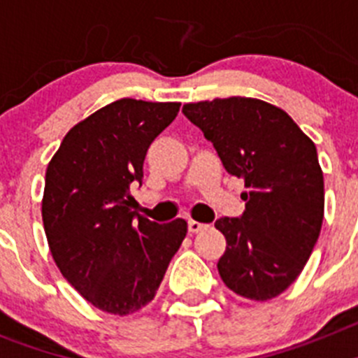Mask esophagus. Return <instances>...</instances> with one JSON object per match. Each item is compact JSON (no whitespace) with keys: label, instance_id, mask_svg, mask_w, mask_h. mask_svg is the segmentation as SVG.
<instances>
[{"label":"esophagus","instance_id":"esophagus-1","mask_svg":"<svg viewBox=\"0 0 358 358\" xmlns=\"http://www.w3.org/2000/svg\"><path fill=\"white\" fill-rule=\"evenodd\" d=\"M204 224H201V222H197V220H188V231L189 233H199V231H202L204 229Z\"/></svg>","mask_w":358,"mask_h":358}]
</instances>
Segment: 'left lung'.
<instances>
[{
    "mask_svg": "<svg viewBox=\"0 0 358 358\" xmlns=\"http://www.w3.org/2000/svg\"><path fill=\"white\" fill-rule=\"evenodd\" d=\"M182 113L248 188L242 217L215 222L226 236L218 274L248 299L280 296L301 274L321 233L324 181L314 141L285 110L258 98H215L186 103Z\"/></svg>",
    "mask_w": 358,
    "mask_h": 358,
    "instance_id": "1",
    "label": "left lung"
}]
</instances>
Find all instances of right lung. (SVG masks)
Masks as SVG:
<instances>
[{
	"mask_svg": "<svg viewBox=\"0 0 358 358\" xmlns=\"http://www.w3.org/2000/svg\"><path fill=\"white\" fill-rule=\"evenodd\" d=\"M179 102L122 98L64 136L44 179L43 224L62 276L102 312L129 315L154 299L188 226L157 224L132 211L150 143Z\"/></svg>",
	"mask_w": 358,
	"mask_h": 358,
	"instance_id": "1",
	"label": "right lung"
}]
</instances>
